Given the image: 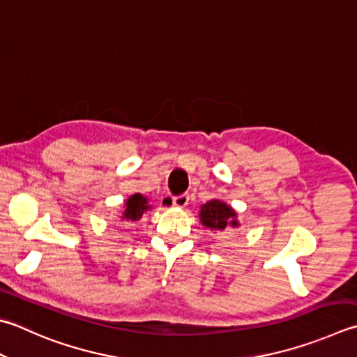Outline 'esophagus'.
Wrapping results in <instances>:
<instances>
[{
  "label": "esophagus",
  "instance_id": "1",
  "mask_svg": "<svg viewBox=\"0 0 357 357\" xmlns=\"http://www.w3.org/2000/svg\"><path fill=\"white\" fill-rule=\"evenodd\" d=\"M188 202H190V196H188V194H180V196L172 197V204L177 208H185L188 205Z\"/></svg>",
  "mask_w": 357,
  "mask_h": 357
}]
</instances>
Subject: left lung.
Here are the masks:
<instances>
[{"instance_id": "obj_1", "label": "left lung", "mask_w": 357, "mask_h": 357, "mask_svg": "<svg viewBox=\"0 0 357 357\" xmlns=\"http://www.w3.org/2000/svg\"><path fill=\"white\" fill-rule=\"evenodd\" d=\"M200 222L202 225L211 230L224 231L228 227H239L238 214L231 206H228L225 202L213 199L200 206Z\"/></svg>"}]
</instances>
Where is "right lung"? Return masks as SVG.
Listing matches in <instances>:
<instances>
[{
  "label": "right lung",
  "instance_id": "1",
  "mask_svg": "<svg viewBox=\"0 0 357 357\" xmlns=\"http://www.w3.org/2000/svg\"><path fill=\"white\" fill-rule=\"evenodd\" d=\"M151 205L147 204V199L143 196V194H133L129 199L126 200V205H124V211H123V219L126 220H139L141 216L147 211L151 210Z\"/></svg>",
  "mask_w": 357,
  "mask_h": 357
}]
</instances>
